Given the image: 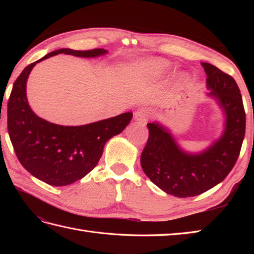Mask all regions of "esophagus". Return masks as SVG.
Instances as JSON below:
<instances>
[{
    "instance_id": "obj_1",
    "label": "esophagus",
    "mask_w": 254,
    "mask_h": 254,
    "mask_svg": "<svg viewBox=\"0 0 254 254\" xmlns=\"http://www.w3.org/2000/svg\"><path fill=\"white\" fill-rule=\"evenodd\" d=\"M150 117V112L146 108H141V109H138L135 115H134V119H135V121L139 122V123H146L147 120Z\"/></svg>"
}]
</instances>
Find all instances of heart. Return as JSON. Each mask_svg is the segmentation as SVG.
Wrapping results in <instances>:
<instances>
[{
	"instance_id": "b5f03b06",
	"label": "heart",
	"mask_w": 254,
	"mask_h": 254,
	"mask_svg": "<svg viewBox=\"0 0 254 254\" xmlns=\"http://www.w3.org/2000/svg\"><path fill=\"white\" fill-rule=\"evenodd\" d=\"M170 64L164 60H150L142 63L139 65V74L142 76H156L168 72Z\"/></svg>"
}]
</instances>
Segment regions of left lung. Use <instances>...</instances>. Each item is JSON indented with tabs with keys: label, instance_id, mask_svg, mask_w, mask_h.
Returning a JSON list of instances; mask_svg holds the SVG:
<instances>
[{
	"label": "left lung",
	"instance_id": "obj_1",
	"mask_svg": "<svg viewBox=\"0 0 254 254\" xmlns=\"http://www.w3.org/2000/svg\"><path fill=\"white\" fill-rule=\"evenodd\" d=\"M210 97L225 112V131L212 146L199 154L182 150L168 130L148 123V139L141 165L150 181L177 197L206 192L228 176L239 157L246 133V112L240 89L230 75L209 63H202Z\"/></svg>",
	"mask_w": 254,
	"mask_h": 254
}]
</instances>
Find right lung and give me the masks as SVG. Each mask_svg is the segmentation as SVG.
I'll return each mask as SVG.
<instances>
[{"label": "right lung", "mask_w": 254, "mask_h": 254, "mask_svg": "<svg viewBox=\"0 0 254 254\" xmlns=\"http://www.w3.org/2000/svg\"><path fill=\"white\" fill-rule=\"evenodd\" d=\"M59 53L79 58L106 55L105 49H60L29 64L13 85L7 102V130L15 154L24 168L48 185L63 187L82 179L101 157L108 139L130 123L132 112L79 127H64L37 117L26 97L27 78L38 62Z\"/></svg>", "instance_id": "right-lung-1"}]
</instances>
